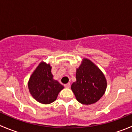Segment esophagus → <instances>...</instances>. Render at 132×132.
Instances as JSON below:
<instances>
[{"label":"esophagus","mask_w":132,"mask_h":132,"mask_svg":"<svg viewBox=\"0 0 132 132\" xmlns=\"http://www.w3.org/2000/svg\"><path fill=\"white\" fill-rule=\"evenodd\" d=\"M64 86H65V88H69L70 87V83H67V84H64Z\"/></svg>","instance_id":"34e87169"}]
</instances>
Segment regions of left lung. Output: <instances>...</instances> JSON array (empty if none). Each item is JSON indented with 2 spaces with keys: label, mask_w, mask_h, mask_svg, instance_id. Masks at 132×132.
<instances>
[{
  "label": "left lung",
  "mask_w": 132,
  "mask_h": 132,
  "mask_svg": "<svg viewBox=\"0 0 132 132\" xmlns=\"http://www.w3.org/2000/svg\"><path fill=\"white\" fill-rule=\"evenodd\" d=\"M106 87L103 71L90 60L83 58L76 69V81L71 86L77 101L86 105L94 104L103 97Z\"/></svg>",
  "instance_id": "left-lung-1"
}]
</instances>
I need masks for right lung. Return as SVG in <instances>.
Segmentation results:
<instances>
[{"instance_id": "add662e5", "label": "right lung", "mask_w": 132, "mask_h": 132, "mask_svg": "<svg viewBox=\"0 0 132 132\" xmlns=\"http://www.w3.org/2000/svg\"><path fill=\"white\" fill-rule=\"evenodd\" d=\"M63 88V86L53 79L52 66L44 61L39 63L28 81L30 94L37 101L44 104L54 102Z\"/></svg>"}]
</instances>
